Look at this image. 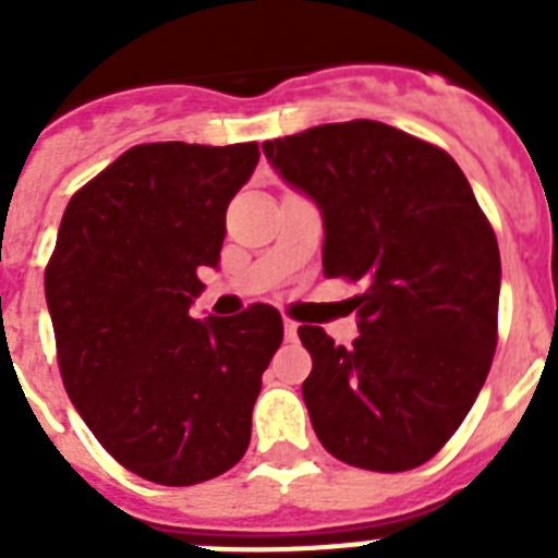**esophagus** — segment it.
Instances as JSON below:
<instances>
[{"label":"esophagus","mask_w":558,"mask_h":558,"mask_svg":"<svg viewBox=\"0 0 558 558\" xmlns=\"http://www.w3.org/2000/svg\"><path fill=\"white\" fill-rule=\"evenodd\" d=\"M295 338H299V324L284 318V340H295Z\"/></svg>","instance_id":"esophagus-1"}]
</instances>
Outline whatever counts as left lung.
I'll use <instances>...</instances> for the list:
<instances>
[{
    "mask_svg": "<svg viewBox=\"0 0 558 558\" xmlns=\"http://www.w3.org/2000/svg\"><path fill=\"white\" fill-rule=\"evenodd\" d=\"M263 150L322 209L324 276L363 288L349 349L299 327L315 436L360 470L422 466L466 418L497 347L500 251L470 181L450 153L374 120Z\"/></svg>",
    "mask_w": 558,
    "mask_h": 558,
    "instance_id": "1",
    "label": "left lung"
}]
</instances>
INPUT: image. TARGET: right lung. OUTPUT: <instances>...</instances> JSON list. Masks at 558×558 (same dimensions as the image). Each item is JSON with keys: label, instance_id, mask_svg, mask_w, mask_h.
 Instances as JSON below:
<instances>
[{"label": "right lung", "instance_id": "obj_1", "mask_svg": "<svg viewBox=\"0 0 558 558\" xmlns=\"http://www.w3.org/2000/svg\"><path fill=\"white\" fill-rule=\"evenodd\" d=\"M256 161V142L131 147L72 195L44 270L72 405L125 470L161 486L204 483L245 456L282 343L270 304L190 315Z\"/></svg>", "mask_w": 558, "mask_h": 558}]
</instances>
